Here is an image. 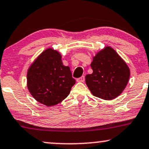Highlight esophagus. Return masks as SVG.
I'll return each instance as SVG.
<instances>
[{"mask_svg":"<svg viewBox=\"0 0 149 149\" xmlns=\"http://www.w3.org/2000/svg\"><path fill=\"white\" fill-rule=\"evenodd\" d=\"M85 81V76H82L80 77V78H78V79H77V82H82Z\"/></svg>","mask_w":149,"mask_h":149,"instance_id":"1","label":"esophagus"}]
</instances>
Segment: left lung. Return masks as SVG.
<instances>
[{
  "instance_id": "1",
  "label": "left lung",
  "mask_w": 149,
  "mask_h": 149,
  "mask_svg": "<svg viewBox=\"0 0 149 149\" xmlns=\"http://www.w3.org/2000/svg\"><path fill=\"white\" fill-rule=\"evenodd\" d=\"M91 67L93 73L85 76V82L94 96L112 100L126 88L130 69L113 48L107 46L98 52Z\"/></svg>"
}]
</instances>
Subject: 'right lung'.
I'll return each mask as SVG.
<instances>
[{"instance_id":"add662e5","label":"right lung","mask_w":149,"mask_h":149,"mask_svg":"<svg viewBox=\"0 0 149 149\" xmlns=\"http://www.w3.org/2000/svg\"><path fill=\"white\" fill-rule=\"evenodd\" d=\"M58 52L44 51L32 64L27 74V85L32 96L46 106L61 103L76 83L69 67L64 66Z\"/></svg>"}]
</instances>
